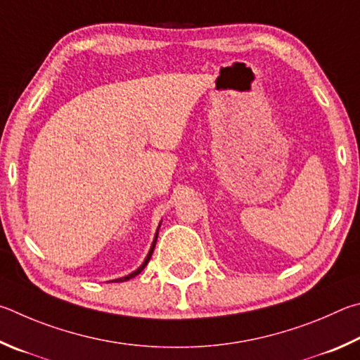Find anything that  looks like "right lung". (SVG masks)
<instances>
[{"label": "right lung", "instance_id": "obj_1", "mask_svg": "<svg viewBox=\"0 0 360 360\" xmlns=\"http://www.w3.org/2000/svg\"><path fill=\"white\" fill-rule=\"evenodd\" d=\"M160 226H161V223H160ZM160 226H158V231H160ZM158 231H156V236H155V238H153V243H151V248H150V251H148V255H147V257H145V261L141 264V266H139V267L134 270V272H131L129 275L122 276V278H117V280H112V281H115V283H120V281H128V280L134 278L136 275H139V274L142 272V270L145 269V266H147V264H148L151 255H153V250H155V245H156V238H158Z\"/></svg>", "mask_w": 360, "mask_h": 360}]
</instances>
